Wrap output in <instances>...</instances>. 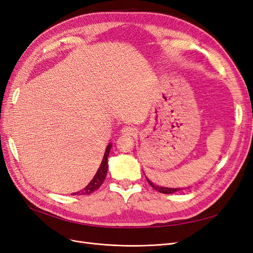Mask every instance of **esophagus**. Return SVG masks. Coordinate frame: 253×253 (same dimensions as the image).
I'll return each mask as SVG.
<instances>
[{
  "instance_id": "34e87169",
  "label": "esophagus",
  "mask_w": 253,
  "mask_h": 253,
  "mask_svg": "<svg viewBox=\"0 0 253 253\" xmlns=\"http://www.w3.org/2000/svg\"><path fill=\"white\" fill-rule=\"evenodd\" d=\"M136 132H137L136 128L133 126H124L121 129V134L126 135V136H134L136 134Z\"/></svg>"
}]
</instances>
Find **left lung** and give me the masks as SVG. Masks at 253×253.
Returning <instances> with one entry per match:
<instances>
[{
	"label": "left lung",
	"instance_id": "left-lung-1",
	"mask_svg": "<svg viewBox=\"0 0 253 253\" xmlns=\"http://www.w3.org/2000/svg\"><path fill=\"white\" fill-rule=\"evenodd\" d=\"M147 180H148V182L150 183V185L154 188L155 190H157L158 192H160V193H164V194H171V193H174V192H178V191H180V190H182V189H179V188H175V189H173V188H164V187H158V186H155V185H153V183L147 178Z\"/></svg>",
	"mask_w": 253,
	"mask_h": 253
}]
</instances>
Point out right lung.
Segmentation results:
<instances>
[{"mask_svg":"<svg viewBox=\"0 0 253 253\" xmlns=\"http://www.w3.org/2000/svg\"><path fill=\"white\" fill-rule=\"evenodd\" d=\"M111 147H112L111 144H109L108 147H106V150H105V153H104V156H103V159H102V162H101V165H100V167H99V169H98L97 173L95 174L94 178L90 180V182L83 190L79 191V192L73 193L72 195H76V194H77V195H88L90 193L95 192L96 190H98L99 188H100V186L102 185L104 179H105L106 173H108V157H109V154H110Z\"/></svg>","mask_w":253,"mask_h":253,"instance_id":"add662e5","label":"right lung"}]
</instances>
